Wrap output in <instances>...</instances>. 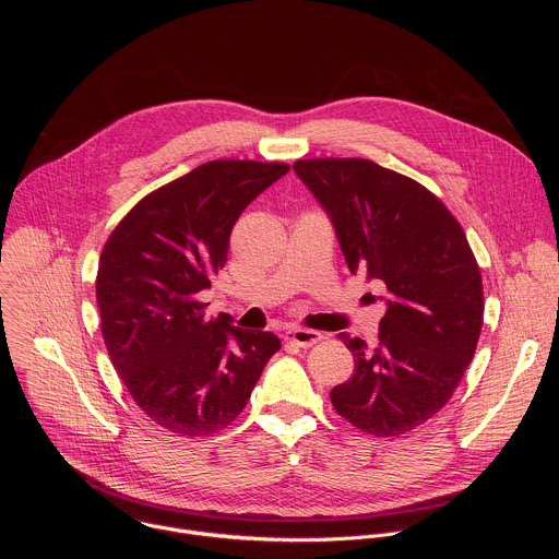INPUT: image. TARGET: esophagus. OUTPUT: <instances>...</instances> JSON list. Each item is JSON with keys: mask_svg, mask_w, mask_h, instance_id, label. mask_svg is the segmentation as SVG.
<instances>
[{"mask_svg": "<svg viewBox=\"0 0 559 559\" xmlns=\"http://www.w3.org/2000/svg\"><path fill=\"white\" fill-rule=\"evenodd\" d=\"M283 338L292 345H298V347H311L318 341H323V334H318L313 330H302V328H289V330H285Z\"/></svg>", "mask_w": 559, "mask_h": 559, "instance_id": "1", "label": "esophagus"}]
</instances>
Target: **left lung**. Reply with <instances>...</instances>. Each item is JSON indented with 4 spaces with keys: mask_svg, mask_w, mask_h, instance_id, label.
<instances>
[{
    "mask_svg": "<svg viewBox=\"0 0 559 559\" xmlns=\"http://www.w3.org/2000/svg\"><path fill=\"white\" fill-rule=\"evenodd\" d=\"M294 173L328 212L349 272L386 289L376 347L341 334L354 373L332 405L365 433L403 436L449 403L475 354L480 267L460 223L414 179L367 158H305Z\"/></svg>",
    "mask_w": 559,
    "mask_h": 559,
    "instance_id": "left-lung-1",
    "label": "left lung"
}]
</instances>
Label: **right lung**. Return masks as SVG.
<instances>
[{
  "instance_id": "right-lung-1",
  "label": "right lung",
  "mask_w": 559,
  "mask_h": 559,
  "mask_svg": "<svg viewBox=\"0 0 559 559\" xmlns=\"http://www.w3.org/2000/svg\"><path fill=\"white\" fill-rule=\"evenodd\" d=\"M285 164L210 162L141 199L99 259L97 305L110 360L156 425L201 438L250 401L278 336L205 318L199 300L227 261L241 212Z\"/></svg>"
}]
</instances>
